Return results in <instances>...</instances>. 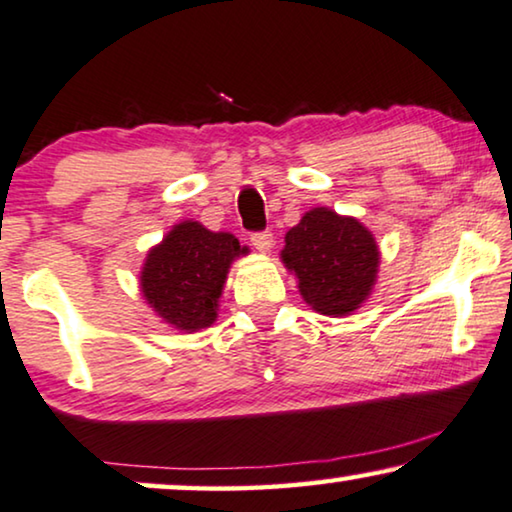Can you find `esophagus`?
<instances>
[{"mask_svg": "<svg viewBox=\"0 0 512 512\" xmlns=\"http://www.w3.org/2000/svg\"><path fill=\"white\" fill-rule=\"evenodd\" d=\"M250 243L255 245V250L269 252L271 245H274V234L271 231H255V234H250Z\"/></svg>", "mask_w": 512, "mask_h": 512, "instance_id": "34e87169", "label": "esophagus"}]
</instances>
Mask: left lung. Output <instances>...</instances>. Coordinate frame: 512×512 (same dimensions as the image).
<instances>
[{
	"mask_svg": "<svg viewBox=\"0 0 512 512\" xmlns=\"http://www.w3.org/2000/svg\"><path fill=\"white\" fill-rule=\"evenodd\" d=\"M281 257L306 304L325 316L356 311L377 281L379 250L370 231L327 208H313L285 234Z\"/></svg>",
	"mask_w": 512,
	"mask_h": 512,
	"instance_id": "left-lung-1",
	"label": "left lung"
}]
</instances>
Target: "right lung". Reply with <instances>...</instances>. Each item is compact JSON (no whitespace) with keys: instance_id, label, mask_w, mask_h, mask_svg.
Here are the masks:
<instances>
[{"instance_id":"obj_1","label":"right lung","mask_w":512,"mask_h":512,"mask_svg":"<svg viewBox=\"0 0 512 512\" xmlns=\"http://www.w3.org/2000/svg\"><path fill=\"white\" fill-rule=\"evenodd\" d=\"M245 248L231 234L182 222L147 255L142 295L166 323L180 330L208 327L217 316L229 264Z\"/></svg>"}]
</instances>
